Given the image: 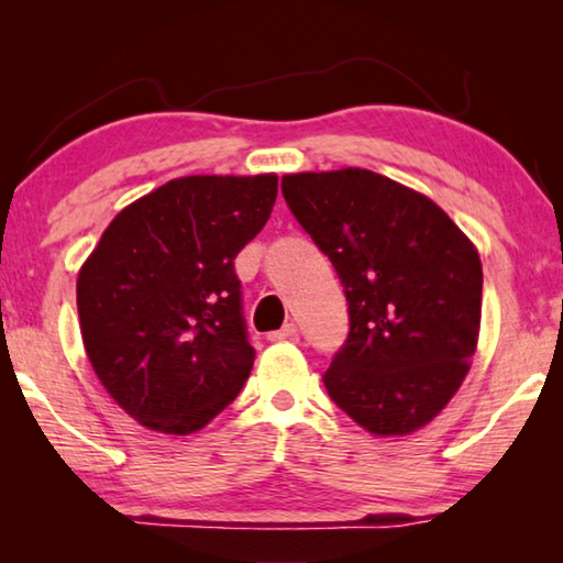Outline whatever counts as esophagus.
<instances>
[{
  "instance_id": "1",
  "label": "esophagus",
  "mask_w": 563,
  "mask_h": 563,
  "mask_svg": "<svg viewBox=\"0 0 563 563\" xmlns=\"http://www.w3.org/2000/svg\"><path fill=\"white\" fill-rule=\"evenodd\" d=\"M268 340L271 342H280V340H298V328L288 322V325H283L280 330L268 332Z\"/></svg>"
}]
</instances>
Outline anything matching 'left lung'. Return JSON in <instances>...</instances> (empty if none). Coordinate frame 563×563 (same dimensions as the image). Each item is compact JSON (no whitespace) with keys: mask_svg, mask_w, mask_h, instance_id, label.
<instances>
[{"mask_svg":"<svg viewBox=\"0 0 563 563\" xmlns=\"http://www.w3.org/2000/svg\"><path fill=\"white\" fill-rule=\"evenodd\" d=\"M292 216L335 265L350 335L322 383L375 437H405L450 405L482 325V261L432 198L367 168L283 176Z\"/></svg>","mask_w":563,"mask_h":563,"instance_id":"obj_1","label":"left lung"}]
</instances>
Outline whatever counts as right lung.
<instances>
[{
  "label": "right lung",
  "mask_w": 563,
  "mask_h": 563,
  "mask_svg": "<svg viewBox=\"0 0 563 563\" xmlns=\"http://www.w3.org/2000/svg\"><path fill=\"white\" fill-rule=\"evenodd\" d=\"M278 176H184L129 203L76 278L87 357L141 427L194 434L253 369L233 261L271 218Z\"/></svg>",
  "instance_id": "1"
}]
</instances>
